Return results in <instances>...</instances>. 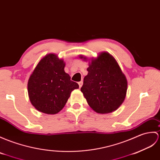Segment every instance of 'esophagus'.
Returning a JSON list of instances; mask_svg holds the SVG:
<instances>
[{
    "mask_svg": "<svg viewBox=\"0 0 160 160\" xmlns=\"http://www.w3.org/2000/svg\"><path fill=\"white\" fill-rule=\"evenodd\" d=\"M82 84H83V82H82V81H80V82H78V84H79V87H80V88H81V87L82 86Z\"/></svg>",
    "mask_w": 160,
    "mask_h": 160,
    "instance_id": "34e87169",
    "label": "esophagus"
}]
</instances>
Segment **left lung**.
<instances>
[{
  "instance_id": "8db88e82",
  "label": "left lung",
  "mask_w": 160,
  "mask_h": 160,
  "mask_svg": "<svg viewBox=\"0 0 160 160\" xmlns=\"http://www.w3.org/2000/svg\"><path fill=\"white\" fill-rule=\"evenodd\" d=\"M87 71L80 90L88 104L98 113L116 110L125 98L128 82L115 59L103 52L91 61Z\"/></svg>"
}]
</instances>
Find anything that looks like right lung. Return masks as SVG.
<instances>
[{
    "label": "right lung",
    "instance_id": "obj_1",
    "mask_svg": "<svg viewBox=\"0 0 160 160\" xmlns=\"http://www.w3.org/2000/svg\"><path fill=\"white\" fill-rule=\"evenodd\" d=\"M65 63L50 54L37 65L28 82V92L32 106L40 112L54 114L66 104L78 83L64 71Z\"/></svg>",
    "mask_w": 160,
    "mask_h": 160
}]
</instances>
